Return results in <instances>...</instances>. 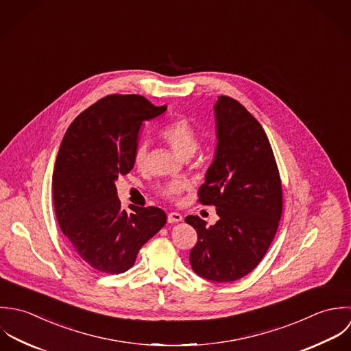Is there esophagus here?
Segmentation results:
<instances>
[{
    "label": "esophagus",
    "instance_id": "1",
    "mask_svg": "<svg viewBox=\"0 0 351 351\" xmlns=\"http://www.w3.org/2000/svg\"><path fill=\"white\" fill-rule=\"evenodd\" d=\"M180 221H183V215H182L180 213L173 211V213H169V214H168V222H169V223L180 222Z\"/></svg>",
    "mask_w": 351,
    "mask_h": 351
}]
</instances>
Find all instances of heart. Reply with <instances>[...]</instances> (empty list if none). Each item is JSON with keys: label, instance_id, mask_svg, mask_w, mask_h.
<instances>
[{"label": "heart", "instance_id": "1", "mask_svg": "<svg viewBox=\"0 0 351 351\" xmlns=\"http://www.w3.org/2000/svg\"><path fill=\"white\" fill-rule=\"evenodd\" d=\"M160 137L165 141L172 147V150L182 158L191 157L199 145L198 136L194 128L186 118H176L169 123H167L160 130ZM146 153H147V143L142 141L134 150V164L137 167H142L145 164ZM183 190H184V184L180 182H172L160 189L161 194L168 198L178 197Z\"/></svg>", "mask_w": 351, "mask_h": 351}]
</instances>
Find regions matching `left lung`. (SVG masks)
Segmentation results:
<instances>
[{
  "label": "left lung",
  "instance_id": "obj_1",
  "mask_svg": "<svg viewBox=\"0 0 351 351\" xmlns=\"http://www.w3.org/2000/svg\"><path fill=\"white\" fill-rule=\"evenodd\" d=\"M214 118L215 154L198 194L219 218L208 226L198 215L186 217L198 233L190 263L205 280L232 282L251 273L267 252L280 223L282 186L261 123L228 96L218 97Z\"/></svg>",
  "mask_w": 351,
  "mask_h": 351
}]
</instances>
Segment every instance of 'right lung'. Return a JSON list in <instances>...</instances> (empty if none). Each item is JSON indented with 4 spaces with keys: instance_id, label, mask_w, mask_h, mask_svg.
Masks as SVG:
<instances>
[{
    "instance_id": "add662e5",
    "label": "right lung",
    "mask_w": 351,
    "mask_h": 351,
    "mask_svg": "<svg viewBox=\"0 0 351 351\" xmlns=\"http://www.w3.org/2000/svg\"><path fill=\"white\" fill-rule=\"evenodd\" d=\"M165 110L140 95H110L81 112L61 142L53 173L56 215L74 254L100 273L133 267L141 247L167 222L158 208L123 210L115 186L134 167L142 122Z\"/></svg>"
}]
</instances>
